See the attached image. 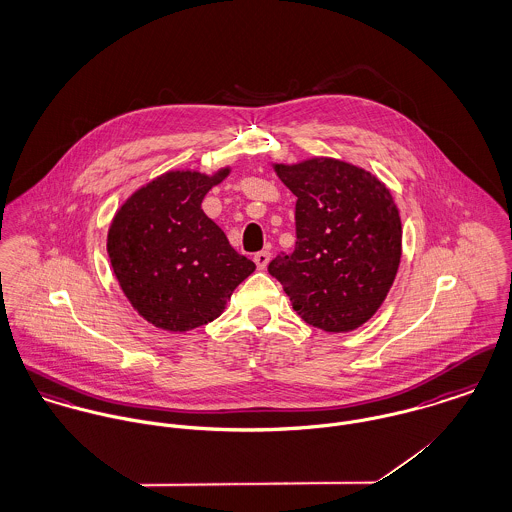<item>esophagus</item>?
<instances>
[{"instance_id":"1","label":"esophagus","mask_w":512,"mask_h":512,"mask_svg":"<svg viewBox=\"0 0 512 512\" xmlns=\"http://www.w3.org/2000/svg\"><path fill=\"white\" fill-rule=\"evenodd\" d=\"M253 261H255V265H257L259 269H265V267L269 265V261H271V253H269V251H259V253H255Z\"/></svg>"}]
</instances>
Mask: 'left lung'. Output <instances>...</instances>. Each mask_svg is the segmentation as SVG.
Returning <instances> with one entry per match:
<instances>
[{
  "instance_id": "1",
  "label": "left lung",
  "mask_w": 512,
  "mask_h": 512,
  "mask_svg": "<svg viewBox=\"0 0 512 512\" xmlns=\"http://www.w3.org/2000/svg\"><path fill=\"white\" fill-rule=\"evenodd\" d=\"M296 196V247L269 273L294 312L330 334L375 316L397 277L402 224L391 190L373 172L332 157L273 163Z\"/></svg>"
}]
</instances>
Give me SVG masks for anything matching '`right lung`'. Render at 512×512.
<instances>
[{
  "label": "right lung",
  "mask_w": 512,
  "mask_h": 512,
  "mask_svg": "<svg viewBox=\"0 0 512 512\" xmlns=\"http://www.w3.org/2000/svg\"><path fill=\"white\" fill-rule=\"evenodd\" d=\"M229 172H163L115 212L108 229L115 279L133 310L159 330L184 334L216 320L255 271L202 210Z\"/></svg>",
  "instance_id": "add662e5"
}]
</instances>
